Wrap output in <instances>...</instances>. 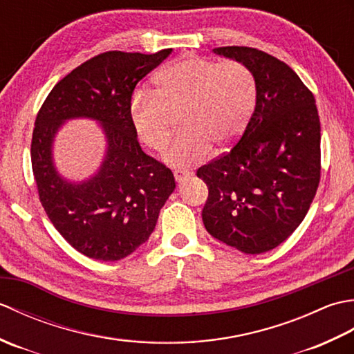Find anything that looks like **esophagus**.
<instances>
[{
	"label": "esophagus",
	"mask_w": 354,
	"mask_h": 354,
	"mask_svg": "<svg viewBox=\"0 0 354 354\" xmlns=\"http://www.w3.org/2000/svg\"><path fill=\"white\" fill-rule=\"evenodd\" d=\"M173 175H175V179L178 183H183L184 179L190 178L193 175V171L190 169H175L173 170Z\"/></svg>",
	"instance_id": "1"
}]
</instances>
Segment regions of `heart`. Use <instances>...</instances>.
<instances>
[{"label": "heart", "mask_w": 354, "mask_h": 354, "mask_svg": "<svg viewBox=\"0 0 354 354\" xmlns=\"http://www.w3.org/2000/svg\"><path fill=\"white\" fill-rule=\"evenodd\" d=\"M153 93L132 97L131 122L145 145L161 152L183 124L165 161L178 167L207 160L212 145L231 146L250 122L257 103V80L242 62L185 56L156 74Z\"/></svg>", "instance_id": "obj_1"}]
</instances>
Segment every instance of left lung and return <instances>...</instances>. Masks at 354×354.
I'll return each mask as SVG.
<instances>
[{"mask_svg":"<svg viewBox=\"0 0 354 354\" xmlns=\"http://www.w3.org/2000/svg\"><path fill=\"white\" fill-rule=\"evenodd\" d=\"M214 53L254 73L257 103L236 146L196 171L208 187L202 221L214 239L245 254H261L298 228L317 194L318 108L310 89L280 59L237 45Z\"/></svg>","mask_w":354,"mask_h":354,"instance_id":"left-lung-1","label":"left lung"}]
</instances>
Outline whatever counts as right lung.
Returning <instances> with one entry per match:
<instances>
[{"label":"right lung","instance_id":"obj_1","mask_svg":"<svg viewBox=\"0 0 354 354\" xmlns=\"http://www.w3.org/2000/svg\"><path fill=\"white\" fill-rule=\"evenodd\" d=\"M170 53H100L59 80L36 115L30 155L39 201L61 236L89 259L132 254L152 234L175 190L171 170L142 152L131 122L135 86ZM74 116L99 119L109 138L101 171L84 185L65 183L50 162L57 127Z\"/></svg>","mask_w":354,"mask_h":354}]
</instances>
